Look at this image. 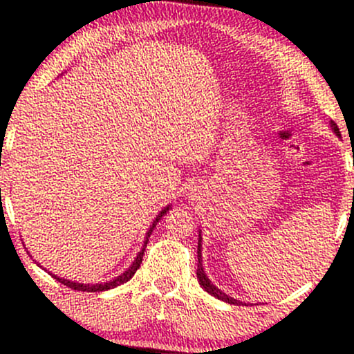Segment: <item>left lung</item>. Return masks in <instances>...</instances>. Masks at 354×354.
I'll return each instance as SVG.
<instances>
[{
    "label": "left lung",
    "mask_w": 354,
    "mask_h": 354,
    "mask_svg": "<svg viewBox=\"0 0 354 354\" xmlns=\"http://www.w3.org/2000/svg\"><path fill=\"white\" fill-rule=\"evenodd\" d=\"M330 128H333V131L336 133L337 136H341V133H339V128H337V124L334 123V121H330ZM201 231H199V243H197V260H199V263H197V280H199V283H201V287L204 288V290L207 292V294H211L212 297H216V299H219V300H224V302H227V304H234V306H239V300H236V299H233V297H230V295H226L224 294L223 290H219L218 287H216V285H212L211 283V280L207 279V275L206 273H204V268H203V254H201V250H203V245H201Z\"/></svg>",
    "instance_id": "left-lung-1"
}]
</instances>
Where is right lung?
<instances>
[{"mask_svg": "<svg viewBox=\"0 0 354 354\" xmlns=\"http://www.w3.org/2000/svg\"><path fill=\"white\" fill-rule=\"evenodd\" d=\"M169 209H170V206H167L165 209H162L160 214H158L157 218H155V221H153V224H151V226H150V230L147 231V238H145V243H143L142 252H138V254H136V258H135V261H133V263H131V267L128 268L127 272H124V273H121L120 277H116L115 280H111V282L89 285V283H77V282H72V280H66V279H59V277H57V275H52V273H50V275L54 277V279L59 280L60 283L66 285V287L74 288V290H81V292H102V290H109V288H115V287H118V285H121V283L128 282V280H130L131 277L135 275L136 270L140 268V263H142V260H143V253H145V246H147V243H148V238H150L151 231H153V227L157 226V223L160 221L162 216H163V214H167V211H169Z\"/></svg>", "mask_w": 354, "mask_h": 354, "instance_id": "obj_1", "label": "right lung"}]
</instances>
